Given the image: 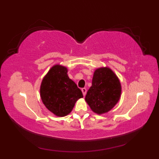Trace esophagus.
I'll return each mask as SVG.
<instances>
[{"mask_svg":"<svg viewBox=\"0 0 159 159\" xmlns=\"http://www.w3.org/2000/svg\"><path fill=\"white\" fill-rule=\"evenodd\" d=\"M81 91H82V93H83V95H84V96H85L86 93H87V89H86L85 88H82V89H81Z\"/></svg>","mask_w":159,"mask_h":159,"instance_id":"esophagus-1","label":"esophagus"}]
</instances>
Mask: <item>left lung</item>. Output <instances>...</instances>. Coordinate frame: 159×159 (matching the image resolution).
I'll use <instances>...</instances> for the list:
<instances>
[{
  "label": "left lung",
  "instance_id": "8db88e82",
  "mask_svg": "<svg viewBox=\"0 0 159 159\" xmlns=\"http://www.w3.org/2000/svg\"><path fill=\"white\" fill-rule=\"evenodd\" d=\"M121 85L114 72L108 67H102L94 72L92 86L88 90L85 101L96 114L110 111L119 100Z\"/></svg>",
  "mask_w": 159,
  "mask_h": 159
}]
</instances>
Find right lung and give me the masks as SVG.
Returning <instances> with one entry per match:
<instances>
[{
    "label": "right lung",
    "mask_w": 159,
    "mask_h": 159,
    "mask_svg": "<svg viewBox=\"0 0 159 159\" xmlns=\"http://www.w3.org/2000/svg\"><path fill=\"white\" fill-rule=\"evenodd\" d=\"M41 98L46 108L57 116L72 111L78 99L83 97L76 83L67 75L65 66H53L42 80Z\"/></svg>",
    "instance_id": "add662e5"
}]
</instances>
